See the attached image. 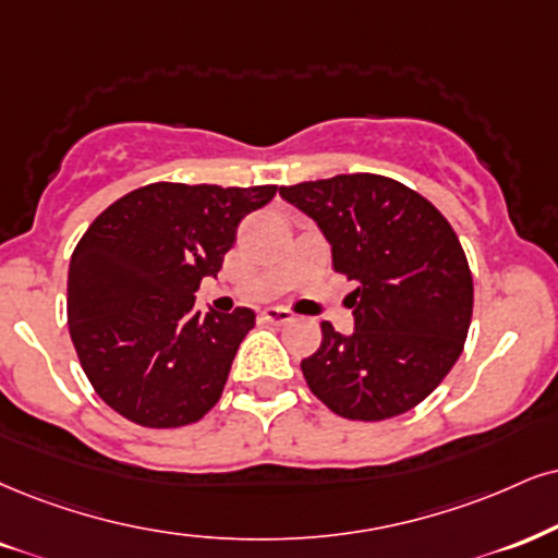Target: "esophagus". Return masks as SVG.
Here are the masks:
<instances>
[{
    "label": "esophagus",
    "instance_id": "34e87169",
    "mask_svg": "<svg viewBox=\"0 0 558 558\" xmlns=\"http://www.w3.org/2000/svg\"><path fill=\"white\" fill-rule=\"evenodd\" d=\"M260 318L266 323H277V326H284V323H292L294 315L287 311V307H266L264 313H260Z\"/></svg>",
    "mask_w": 558,
    "mask_h": 558
}]
</instances>
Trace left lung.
<instances>
[{
	"mask_svg": "<svg viewBox=\"0 0 558 558\" xmlns=\"http://www.w3.org/2000/svg\"><path fill=\"white\" fill-rule=\"evenodd\" d=\"M331 245L354 331L323 323L318 352L302 360L315 396L343 418L380 422L422 403L463 352L473 279L460 240L439 211L393 178L347 173L281 185Z\"/></svg>",
	"mask_w": 558,
	"mask_h": 558,
	"instance_id": "8db88e82",
	"label": "left lung"
}]
</instances>
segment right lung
Wrapping results in <instances>:
<instances>
[{
	"label": "right lung",
	"instance_id": "1",
	"mask_svg": "<svg viewBox=\"0 0 558 558\" xmlns=\"http://www.w3.org/2000/svg\"><path fill=\"white\" fill-rule=\"evenodd\" d=\"M274 194L277 185L149 183L87 227L69 260V333L87 380L121 416L170 429L219 401L256 313H202L196 290Z\"/></svg>",
	"mask_w": 558,
	"mask_h": 558
}]
</instances>
